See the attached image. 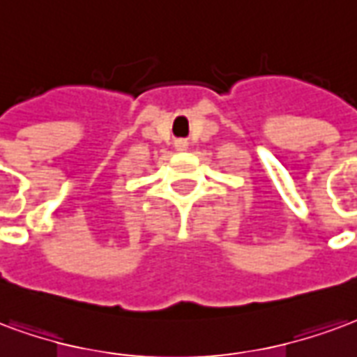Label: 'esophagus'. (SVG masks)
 Segmentation results:
<instances>
[{
	"label": "esophagus",
	"mask_w": 357,
	"mask_h": 357,
	"mask_svg": "<svg viewBox=\"0 0 357 357\" xmlns=\"http://www.w3.org/2000/svg\"><path fill=\"white\" fill-rule=\"evenodd\" d=\"M175 146H176V150H186V148H188V144H186L184 140H176Z\"/></svg>",
	"instance_id": "1"
}]
</instances>
